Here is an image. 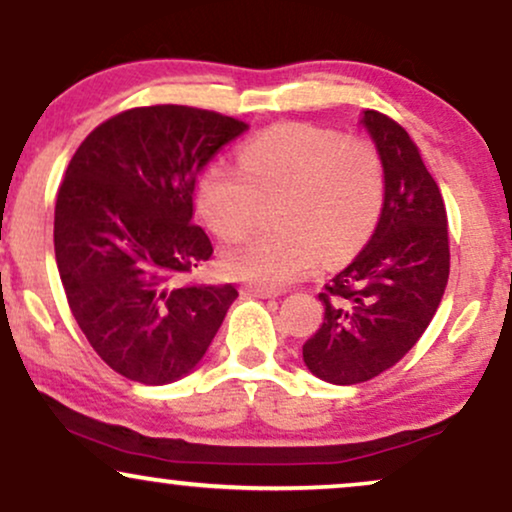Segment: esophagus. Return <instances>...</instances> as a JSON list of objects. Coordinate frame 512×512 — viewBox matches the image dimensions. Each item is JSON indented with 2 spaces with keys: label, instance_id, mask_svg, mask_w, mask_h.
Instances as JSON below:
<instances>
[{
  "label": "esophagus",
  "instance_id": "esophagus-1",
  "mask_svg": "<svg viewBox=\"0 0 512 512\" xmlns=\"http://www.w3.org/2000/svg\"><path fill=\"white\" fill-rule=\"evenodd\" d=\"M243 293H245V296H252V298H276V296H279V291L260 289V286H243Z\"/></svg>",
  "mask_w": 512,
  "mask_h": 512
}]
</instances>
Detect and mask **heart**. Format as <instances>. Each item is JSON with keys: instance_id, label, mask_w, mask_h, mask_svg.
Wrapping results in <instances>:
<instances>
[{"instance_id": "b5f03b06", "label": "heart", "mask_w": 512, "mask_h": 512, "mask_svg": "<svg viewBox=\"0 0 512 512\" xmlns=\"http://www.w3.org/2000/svg\"><path fill=\"white\" fill-rule=\"evenodd\" d=\"M240 168L214 163L197 182V209L221 240L250 231L262 204L276 202L281 233L255 236L221 255L231 279L279 289L322 262L354 257L373 236L385 204V166L363 139L334 129L276 125L245 142Z\"/></svg>"}]
</instances>
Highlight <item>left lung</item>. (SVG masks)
<instances>
[{"label": "left lung", "mask_w": 512, "mask_h": 512, "mask_svg": "<svg viewBox=\"0 0 512 512\" xmlns=\"http://www.w3.org/2000/svg\"><path fill=\"white\" fill-rule=\"evenodd\" d=\"M361 125L385 166V204L373 236L332 276L325 320L303 361L332 385H356L392 368L419 342L448 286V214L419 146L395 120L363 110Z\"/></svg>", "instance_id": "obj_1"}]
</instances>
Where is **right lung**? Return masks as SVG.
<instances>
[{"label": "right lung", "instance_id": "obj_1", "mask_svg": "<svg viewBox=\"0 0 512 512\" xmlns=\"http://www.w3.org/2000/svg\"><path fill=\"white\" fill-rule=\"evenodd\" d=\"M248 125L187 105L132 108L98 125L69 161L55 204V260L88 344L142 385L185 378L238 291L180 286L211 257L192 223L197 175Z\"/></svg>", "mask_w": 512, "mask_h": 512}]
</instances>
